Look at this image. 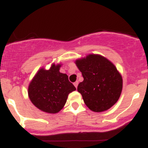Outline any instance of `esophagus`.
Masks as SVG:
<instances>
[{
  "mask_svg": "<svg viewBox=\"0 0 148 148\" xmlns=\"http://www.w3.org/2000/svg\"><path fill=\"white\" fill-rule=\"evenodd\" d=\"M78 85H79V82H78V81H76V82H74V86H75V87H76V88H77Z\"/></svg>",
  "mask_w": 148,
  "mask_h": 148,
  "instance_id": "1",
  "label": "esophagus"
}]
</instances>
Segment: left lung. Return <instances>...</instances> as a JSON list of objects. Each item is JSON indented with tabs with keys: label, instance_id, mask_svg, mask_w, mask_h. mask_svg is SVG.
Here are the masks:
<instances>
[{
	"label": "left lung",
	"instance_id": "1",
	"mask_svg": "<svg viewBox=\"0 0 148 148\" xmlns=\"http://www.w3.org/2000/svg\"><path fill=\"white\" fill-rule=\"evenodd\" d=\"M75 64L84 81L77 90L91 111H107L118 101L123 90V78L109 60L99 54H88Z\"/></svg>",
	"mask_w": 148,
	"mask_h": 148
}]
</instances>
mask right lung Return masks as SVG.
I'll use <instances>...</instances> for the list:
<instances>
[{"mask_svg": "<svg viewBox=\"0 0 148 148\" xmlns=\"http://www.w3.org/2000/svg\"><path fill=\"white\" fill-rule=\"evenodd\" d=\"M61 65L53 63L49 69L40 68L28 86L31 102L45 113H58L65 104L68 95L76 90L68 76L60 72Z\"/></svg>", "mask_w": 148, "mask_h": 148, "instance_id": "right-lung-1", "label": "right lung"}]
</instances>
